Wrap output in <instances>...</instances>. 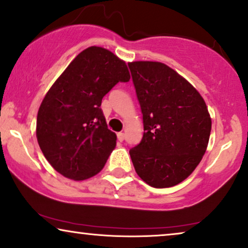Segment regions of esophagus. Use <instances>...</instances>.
<instances>
[{
	"mask_svg": "<svg viewBox=\"0 0 248 248\" xmlns=\"http://www.w3.org/2000/svg\"><path fill=\"white\" fill-rule=\"evenodd\" d=\"M117 138H118V141H123L124 140V138H125V134L123 133V132H118L117 133Z\"/></svg>",
	"mask_w": 248,
	"mask_h": 248,
	"instance_id": "esophagus-1",
	"label": "esophagus"
}]
</instances>
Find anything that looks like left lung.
I'll return each mask as SVG.
<instances>
[{
	"instance_id": "left-lung-1",
	"label": "left lung",
	"mask_w": 248,
	"mask_h": 248,
	"mask_svg": "<svg viewBox=\"0 0 248 248\" xmlns=\"http://www.w3.org/2000/svg\"><path fill=\"white\" fill-rule=\"evenodd\" d=\"M143 115V137L130 156L137 174L154 188L186 180L201 163L212 118L197 90L158 61L128 62Z\"/></svg>"
}]
</instances>
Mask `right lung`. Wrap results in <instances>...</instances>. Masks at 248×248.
<instances>
[{"mask_svg": "<svg viewBox=\"0 0 248 248\" xmlns=\"http://www.w3.org/2000/svg\"><path fill=\"white\" fill-rule=\"evenodd\" d=\"M130 78L124 60L105 47L90 46L56 79L38 108L36 138L58 173L83 181L104 169L117 137L107 127L102 98Z\"/></svg>", "mask_w": 248, "mask_h": 248, "instance_id": "right-lung-1", "label": "right lung"}]
</instances>
